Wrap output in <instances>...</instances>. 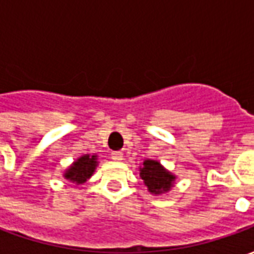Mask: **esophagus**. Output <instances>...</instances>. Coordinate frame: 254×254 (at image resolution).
I'll list each match as a JSON object with an SVG mask.
<instances>
[{"label": "esophagus", "instance_id": "1", "mask_svg": "<svg viewBox=\"0 0 254 254\" xmlns=\"http://www.w3.org/2000/svg\"><path fill=\"white\" fill-rule=\"evenodd\" d=\"M111 159L120 162V160L124 159V154H122L121 151H113V152H111Z\"/></svg>", "mask_w": 254, "mask_h": 254}]
</instances>
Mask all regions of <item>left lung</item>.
Returning <instances> with one entry per match:
<instances>
[{
	"label": "left lung",
	"instance_id": "1",
	"mask_svg": "<svg viewBox=\"0 0 254 254\" xmlns=\"http://www.w3.org/2000/svg\"><path fill=\"white\" fill-rule=\"evenodd\" d=\"M140 177L148 187V190L155 194L169 190L176 178L165 170L156 160H144L143 167H140Z\"/></svg>",
	"mask_w": 254,
	"mask_h": 254
}]
</instances>
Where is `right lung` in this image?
I'll list each match as a JSON object with an SVG mask.
<instances>
[{
    "mask_svg": "<svg viewBox=\"0 0 254 254\" xmlns=\"http://www.w3.org/2000/svg\"><path fill=\"white\" fill-rule=\"evenodd\" d=\"M96 163V155H84L69 167V170L65 173V178L76 184H83L84 181H87V178L92 176Z\"/></svg>",
    "mask_w": 254,
    "mask_h": 254,
    "instance_id": "1",
    "label": "right lung"
}]
</instances>
